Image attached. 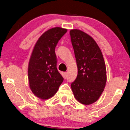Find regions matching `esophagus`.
I'll return each instance as SVG.
<instances>
[{
	"mask_svg": "<svg viewBox=\"0 0 130 130\" xmlns=\"http://www.w3.org/2000/svg\"><path fill=\"white\" fill-rule=\"evenodd\" d=\"M67 75H68V73L67 72H64V76H65V78L67 77Z\"/></svg>",
	"mask_w": 130,
	"mask_h": 130,
	"instance_id": "obj_1",
	"label": "esophagus"
}]
</instances>
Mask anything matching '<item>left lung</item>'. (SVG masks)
<instances>
[{"mask_svg": "<svg viewBox=\"0 0 130 130\" xmlns=\"http://www.w3.org/2000/svg\"><path fill=\"white\" fill-rule=\"evenodd\" d=\"M77 67V76L71 84L76 100L84 105L97 101L106 83V70L101 49L92 37L79 29L70 30Z\"/></svg>", "mask_w": 130, "mask_h": 130, "instance_id": "1", "label": "left lung"}]
</instances>
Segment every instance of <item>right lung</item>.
I'll use <instances>...</instances> for the list:
<instances>
[{
  "label": "right lung",
  "instance_id": "right-lung-1",
  "mask_svg": "<svg viewBox=\"0 0 130 130\" xmlns=\"http://www.w3.org/2000/svg\"><path fill=\"white\" fill-rule=\"evenodd\" d=\"M67 32V29L60 27L47 30L39 38L30 55L28 70L29 87L35 95L42 100L54 96L63 80L57 68L55 48Z\"/></svg>",
  "mask_w": 130,
  "mask_h": 130
}]
</instances>
